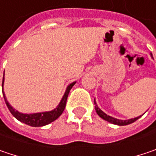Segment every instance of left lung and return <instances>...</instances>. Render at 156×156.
Wrapping results in <instances>:
<instances>
[{
  "label": "left lung",
  "instance_id": "1",
  "mask_svg": "<svg viewBox=\"0 0 156 156\" xmlns=\"http://www.w3.org/2000/svg\"><path fill=\"white\" fill-rule=\"evenodd\" d=\"M152 56V54H151ZM153 57V56H152ZM94 104H95V110L97 112V114L98 115V116H100L102 119H104L105 121H107L108 122H111L113 124H116V125H119V126H123V125H128V124H130L132 122H134L135 121H137L139 118L141 117V115L139 117H136V118H132V119H129V120H119V119H116V118H114V117L110 116V115H107L106 113H104L98 106L97 105L96 101L94 99Z\"/></svg>",
  "mask_w": 156,
  "mask_h": 156
}]
</instances>
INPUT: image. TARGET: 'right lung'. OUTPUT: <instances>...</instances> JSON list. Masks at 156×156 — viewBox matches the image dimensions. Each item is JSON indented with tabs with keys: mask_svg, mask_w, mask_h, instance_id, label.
<instances>
[{
	"mask_svg": "<svg viewBox=\"0 0 156 156\" xmlns=\"http://www.w3.org/2000/svg\"><path fill=\"white\" fill-rule=\"evenodd\" d=\"M3 83H4V74H3V80H2V87H3ZM76 83V82H73L71 84H69L66 90V92L62 98L60 103L58 104V106H57L54 110H51L49 112H42V113H35V114H23L20 113L17 110H15L12 106L9 105V103L8 102L7 98H6L4 91H2V94L4 97V100L5 103L9 112L12 114V115L17 119L18 121H20L21 122H24L27 125H30L32 127H41L44 125H47L50 122H54L55 120H57L58 117L60 116L63 113V111L65 110L66 104V100H67V97L69 94L70 90L72 89V87Z\"/></svg>",
	"mask_w": 156,
	"mask_h": 156,
	"instance_id": "obj_1",
	"label": "right lung"
}]
</instances>
